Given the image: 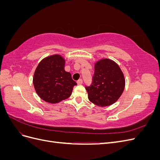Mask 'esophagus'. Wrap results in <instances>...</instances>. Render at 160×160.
<instances>
[{"label":"esophagus","instance_id":"esophagus-1","mask_svg":"<svg viewBox=\"0 0 160 160\" xmlns=\"http://www.w3.org/2000/svg\"><path fill=\"white\" fill-rule=\"evenodd\" d=\"M77 84H78V85L83 84V80H82L81 79H79L78 81H77Z\"/></svg>","mask_w":160,"mask_h":160}]
</instances>
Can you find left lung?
<instances>
[{
  "label": "left lung",
  "instance_id": "obj_1",
  "mask_svg": "<svg viewBox=\"0 0 160 160\" xmlns=\"http://www.w3.org/2000/svg\"><path fill=\"white\" fill-rule=\"evenodd\" d=\"M125 88L122 70L113 61L104 59L95 65V72L89 86H85L91 102L101 107L116 102Z\"/></svg>",
  "mask_w": 160,
  "mask_h": 160
}]
</instances>
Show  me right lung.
<instances>
[{
    "instance_id": "add662e5",
    "label": "right lung",
    "mask_w": 160,
    "mask_h": 160,
    "mask_svg": "<svg viewBox=\"0 0 160 160\" xmlns=\"http://www.w3.org/2000/svg\"><path fill=\"white\" fill-rule=\"evenodd\" d=\"M33 85L40 98L46 102L57 103L69 98L77 83L65 70V60L58 55L42 59L35 70Z\"/></svg>"
}]
</instances>
